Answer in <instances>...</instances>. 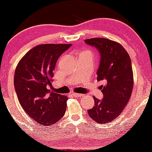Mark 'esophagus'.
I'll list each match as a JSON object with an SVG mask.
<instances>
[{
  "label": "esophagus",
  "instance_id": "34e87169",
  "mask_svg": "<svg viewBox=\"0 0 152 152\" xmlns=\"http://www.w3.org/2000/svg\"><path fill=\"white\" fill-rule=\"evenodd\" d=\"M73 96L75 97H81V96H83V94H77V93H72Z\"/></svg>",
  "mask_w": 152,
  "mask_h": 152
}]
</instances>
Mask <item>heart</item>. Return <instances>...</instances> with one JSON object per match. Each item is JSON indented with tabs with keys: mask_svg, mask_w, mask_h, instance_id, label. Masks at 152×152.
<instances>
[{
	"mask_svg": "<svg viewBox=\"0 0 152 152\" xmlns=\"http://www.w3.org/2000/svg\"><path fill=\"white\" fill-rule=\"evenodd\" d=\"M85 52H88V51H85Z\"/></svg>",
	"mask_w": 152,
	"mask_h": 152,
	"instance_id": "b5f03b06",
	"label": "heart"
}]
</instances>
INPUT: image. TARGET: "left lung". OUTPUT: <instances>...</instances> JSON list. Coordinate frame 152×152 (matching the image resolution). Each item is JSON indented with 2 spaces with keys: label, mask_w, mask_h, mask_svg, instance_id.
<instances>
[{
  "label": "left lung",
  "mask_w": 152,
  "mask_h": 152,
  "mask_svg": "<svg viewBox=\"0 0 152 152\" xmlns=\"http://www.w3.org/2000/svg\"><path fill=\"white\" fill-rule=\"evenodd\" d=\"M99 51L101 58L96 75L104 85L100 89L103 99L94 96V106L88 110V115L98 124L110 123L122 113L132 94L133 73L129 54L122 45L105 38L86 39Z\"/></svg>",
  "instance_id": "left-lung-1"
}]
</instances>
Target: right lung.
<instances>
[{"instance_id": "right-lung-1", "label": "right lung", "mask_w": 152, "mask_h": 152, "mask_svg": "<svg viewBox=\"0 0 152 152\" xmlns=\"http://www.w3.org/2000/svg\"><path fill=\"white\" fill-rule=\"evenodd\" d=\"M71 44H45L34 47L19 61L14 78L15 91L25 112L40 124L51 126L66 110V96L50 91L53 70L61 55Z\"/></svg>"}]
</instances>
